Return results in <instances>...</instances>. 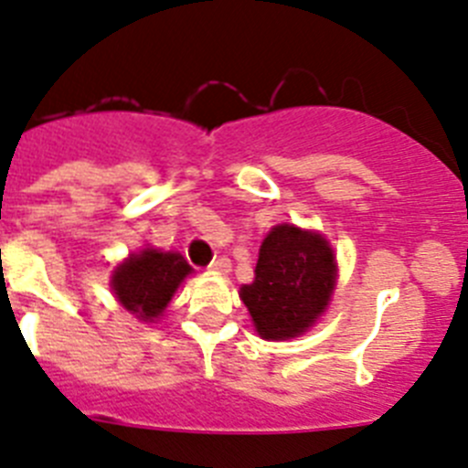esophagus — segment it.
<instances>
[{
	"label": "esophagus",
	"mask_w": 468,
	"mask_h": 468,
	"mask_svg": "<svg viewBox=\"0 0 468 468\" xmlns=\"http://www.w3.org/2000/svg\"><path fill=\"white\" fill-rule=\"evenodd\" d=\"M209 268H212L214 272H221V275H226V272H230V259L229 256H217V259L209 263Z\"/></svg>",
	"instance_id": "1"
}]
</instances>
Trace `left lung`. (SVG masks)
<instances>
[{
	"mask_svg": "<svg viewBox=\"0 0 468 468\" xmlns=\"http://www.w3.org/2000/svg\"><path fill=\"white\" fill-rule=\"evenodd\" d=\"M335 284L334 251L317 233L277 226L263 239L254 282L239 298L261 338H296L324 313Z\"/></svg>",
	"mask_w": 468,
	"mask_h": 468,
	"instance_id": "1",
	"label": "left lung"
}]
</instances>
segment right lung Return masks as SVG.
Instances as JSON below:
<instances>
[{
  "label": "right lung",
  "mask_w": 468,
  "mask_h": 468,
  "mask_svg": "<svg viewBox=\"0 0 468 468\" xmlns=\"http://www.w3.org/2000/svg\"><path fill=\"white\" fill-rule=\"evenodd\" d=\"M191 272L182 254L144 250L113 271V293L142 322H154L170 303L176 286Z\"/></svg>",
  "instance_id": "right-lung-1"
}]
</instances>
